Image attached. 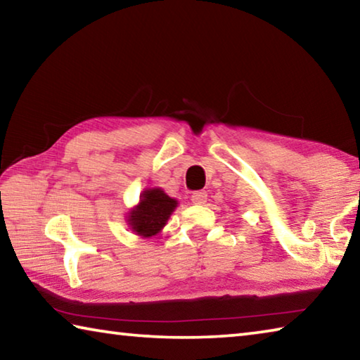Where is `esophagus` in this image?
<instances>
[{"label":"esophagus","mask_w":360,"mask_h":360,"mask_svg":"<svg viewBox=\"0 0 360 360\" xmlns=\"http://www.w3.org/2000/svg\"><path fill=\"white\" fill-rule=\"evenodd\" d=\"M206 200H208V193H206L205 191H198L192 195L193 205H205Z\"/></svg>","instance_id":"obj_1"}]
</instances>
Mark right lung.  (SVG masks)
I'll return each mask as SVG.
<instances>
[{
  "instance_id": "1",
  "label": "right lung",
  "mask_w": 360,
  "mask_h": 360,
  "mask_svg": "<svg viewBox=\"0 0 360 360\" xmlns=\"http://www.w3.org/2000/svg\"><path fill=\"white\" fill-rule=\"evenodd\" d=\"M176 208L178 200L169 197L160 187L144 188L138 205L127 212V224L135 235L150 238L160 233Z\"/></svg>"
}]
</instances>
